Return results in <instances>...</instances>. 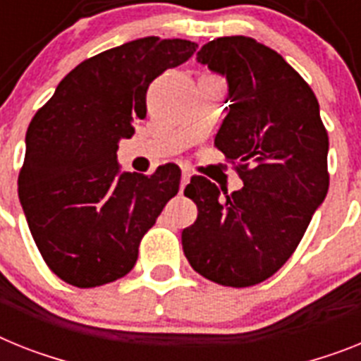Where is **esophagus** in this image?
Instances as JSON below:
<instances>
[{"mask_svg": "<svg viewBox=\"0 0 361 361\" xmlns=\"http://www.w3.org/2000/svg\"><path fill=\"white\" fill-rule=\"evenodd\" d=\"M189 180H190V172H189V171H185V169H183V171H181V181H180L181 190L185 189V185H187V183H189Z\"/></svg>", "mask_w": 361, "mask_h": 361, "instance_id": "1", "label": "esophagus"}]
</instances>
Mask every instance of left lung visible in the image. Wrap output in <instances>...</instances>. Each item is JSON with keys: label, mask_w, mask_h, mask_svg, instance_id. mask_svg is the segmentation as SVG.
I'll use <instances>...</instances> for the list:
<instances>
[{"label": "left lung", "mask_w": 361, "mask_h": 361, "mask_svg": "<svg viewBox=\"0 0 361 361\" xmlns=\"http://www.w3.org/2000/svg\"><path fill=\"white\" fill-rule=\"evenodd\" d=\"M196 60L227 78L229 114L214 147L244 187L220 198L207 178H190L183 192L198 216L181 233L183 253L213 283L253 286L292 257L329 192V134L312 87L277 51L224 36Z\"/></svg>", "instance_id": "8db88e82"}]
</instances>
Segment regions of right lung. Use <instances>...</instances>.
Returning <instances> with one entry per match:
<instances>
[{"label": "right lung", "mask_w": 361, "mask_h": 361, "mask_svg": "<svg viewBox=\"0 0 361 361\" xmlns=\"http://www.w3.org/2000/svg\"><path fill=\"white\" fill-rule=\"evenodd\" d=\"M196 47L147 36L102 51L69 71L32 117L18 196L45 264L68 284L93 288L124 277L178 195L180 166L119 172L117 148L147 115L150 82Z\"/></svg>", "instance_id": "obj_1"}]
</instances>
